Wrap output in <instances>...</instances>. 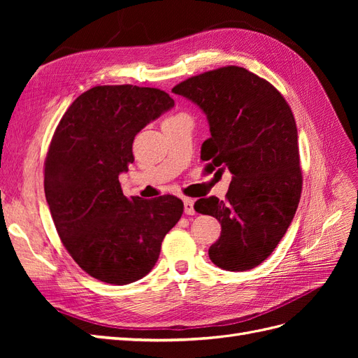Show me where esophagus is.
<instances>
[{
  "mask_svg": "<svg viewBox=\"0 0 358 358\" xmlns=\"http://www.w3.org/2000/svg\"><path fill=\"white\" fill-rule=\"evenodd\" d=\"M183 210L187 215H194L196 209H194V200L192 199H183Z\"/></svg>",
  "mask_w": 358,
  "mask_h": 358,
  "instance_id": "esophagus-1",
  "label": "esophagus"
}]
</instances>
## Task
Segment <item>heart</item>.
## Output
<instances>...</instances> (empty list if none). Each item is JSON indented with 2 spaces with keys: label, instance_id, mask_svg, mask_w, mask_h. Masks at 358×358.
<instances>
[{
  "label": "heart",
  "instance_id": "obj_1",
  "mask_svg": "<svg viewBox=\"0 0 358 358\" xmlns=\"http://www.w3.org/2000/svg\"><path fill=\"white\" fill-rule=\"evenodd\" d=\"M176 116H179V115H175V116H171V117H176ZM170 119V117H169Z\"/></svg>",
  "mask_w": 358,
  "mask_h": 358
}]
</instances>
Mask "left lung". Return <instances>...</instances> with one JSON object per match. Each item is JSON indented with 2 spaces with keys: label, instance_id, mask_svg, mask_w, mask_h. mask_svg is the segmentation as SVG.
<instances>
[{
  "label": "left lung",
  "instance_id": "obj_1",
  "mask_svg": "<svg viewBox=\"0 0 358 358\" xmlns=\"http://www.w3.org/2000/svg\"><path fill=\"white\" fill-rule=\"evenodd\" d=\"M196 103L210 137L201 145L206 167L230 170L225 200L200 199L199 213L221 224L209 248L212 263L230 272L262 264L294 218L301 194L297 127L288 103L272 83L243 67H221L171 90Z\"/></svg>",
  "mask_w": 358,
  "mask_h": 358
}]
</instances>
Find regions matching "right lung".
Wrapping results in <instances>:
<instances>
[{"label":"right lung","mask_w":358,"mask_h":358,"mask_svg":"<svg viewBox=\"0 0 358 358\" xmlns=\"http://www.w3.org/2000/svg\"><path fill=\"white\" fill-rule=\"evenodd\" d=\"M173 106L157 88L95 86L71 103L53 133L45 161L52 220L74 262L101 282L146 276L183 213L175 196L127 199L119 183L134 161L136 134Z\"/></svg>","instance_id":"add662e5"}]
</instances>
